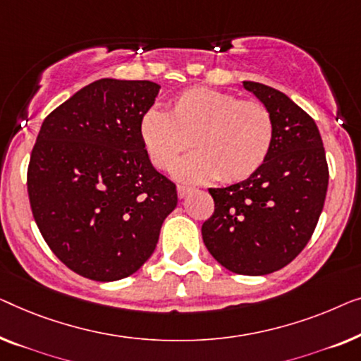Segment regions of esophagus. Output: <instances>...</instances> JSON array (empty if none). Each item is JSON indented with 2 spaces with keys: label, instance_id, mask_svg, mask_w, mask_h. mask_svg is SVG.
<instances>
[{
  "label": "esophagus",
  "instance_id": "obj_1",
  "mask_svg": "<svg viewBox=\"0 0 361 361\" xmlns=\"http://www.w3.org/2000/svg\"><path fill=\"white\" fill-rule=\"evenodd\" d=\"M176 191H178V197L180 200H183V197H186L190 192L192 191L191 186H185V185H178L176 186Z\"/></svg>",
  "mask_w": 361,
  "mask_h": 361
}]
</instances>
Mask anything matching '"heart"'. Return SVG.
Listing matches in <instances>:
<instances>
[{
  "mask_svg": "<svg viewBox=\"0 0 361 361\" xmlns=\"http://www.w3.org/2000/svg\"><path fill=\"white\" fill-rule=\"evenodd\" d=\"M139 134L149 159L169 170L192 145L196 154L175 166L180 180L243 181L265 164L273 144L268 109L253 99L211 88H190L170 101L166 113L145 111Z\"/></svg>",
  "mask_w": 361,
  "mask_h": 361,
  "instance_id": "b5f03b06",
  "label": "heart"
}]
</instances>
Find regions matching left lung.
Masks as SVG:
<instances>
[{"label":"left lung","mask_w":361,"mask_h":361,"mask_svg":"<svg viewBox=\"0 0 361 361\" xmlns=\"http://www.w3.org/2000/svg\"><path fill=\"white\" fill-rule=\"evenodd\" d=\"M273 121L265 164L227 188H211L214 214L202 240L222 267L260 276L286 267L316 229L327 195L329 169L321 134L306 111L271 86L242 81Z\"/></svg>","instance_id":"1"}]
</instances>
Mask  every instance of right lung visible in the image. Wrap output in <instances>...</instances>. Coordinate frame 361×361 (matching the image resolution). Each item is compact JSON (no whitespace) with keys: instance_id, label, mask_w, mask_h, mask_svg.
Returning a JSON list of instances; mask_svg holds the SVG:
<instances>
[{"instance_id":"1","label":"right lung","mask_w":361,"mask_h":361,"mask_svg":"<svg viewBox=\"0 0 361 361\" xmlns=\"http://www.w3.org/2000/svg\"><path fill=\"white\" fill-rule=\"evenodd\" d=\"M160 85L101 78L44 119L27 192L44 240L70 270L94 281L135 273L154 253L176 186L152 165L139 134Z\"/></svg>"}]
</instances>
